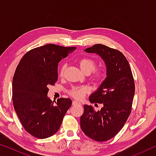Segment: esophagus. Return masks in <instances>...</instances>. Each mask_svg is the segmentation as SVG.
Returning <instances> with one entry per match:
<instances>
[{"instance_id":"1","label":"esophagus","mask_w":156,"mask_h":156,"mask_svg":"<svg viewBox=\"0 0 156 156\" xmlns=\"http://www.w3.org/2000/svg\"><path fill=\"white\" fill-rule=\"evenodd\" d=\"M80 105V102H78V101H76V100H73L72 102V105Z\"/></svg>"}]
</instances>
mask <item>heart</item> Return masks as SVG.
<instances>
[{
  "label": "heart",
  "instance_id": "b5f03b06",
  "mask_svg": "<svg viewBox=\"0 0 156 156\" xmlns=\"http://www.w3.org/2000/svg\"><path fill=\"white\" fill-rule=\"evenodd\" d=\"M78 65L80 69L85 74H90L91 73V80L96 83H100L104 80L105 78V72L102 69H96L97 63L95 60L91 58L85 57L79 60ZM66 65H62L60 69L59 76L60 77H63L65 74ZM90 89L87 86H75L69 90V94L71 96L77 100L83 99L85 95L89 93Z\"/></svg>",
  "mask_w": 156,
  "mask_h": 156
}]
</instances>
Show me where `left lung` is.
<instances>
[{
  "label": "left lung",
  "mask_w": 156,
  "mask_h": 156,
  "mask_svg": "<svg viewBox=\"0 0 156 156\" xmlns=\"http://www.w3.org/2000/svg\"><path fill=\"white\" fill-rule=\"evenodd\" d=\"M98 54L106 64L107 77L89 97L91 103L103 105L96 112L91 105H84L80 117L83 133L98 142L113 138L119 132L131 112L135 83L129 62L121 51L102 44L84 49Z\"/></svg>",
  "instance_id": "obj_1"
}]
</instances>
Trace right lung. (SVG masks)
Instances as JSON below:
<instances>
[{
  "label": "right lung",
  "instance_id": "obj_1",
  "mask_svg": "<svg viewBox=\"0 0 156 156\" xmlns=\"http://www.w3.org/2000/svg\"><path fill=\"white\" fill-rule=\"evenodd\" d=\"M76 47L47 44L30 50L22 57L12 83L14 109L24 129L35 138H49L58 131L72 102L47 97L49 86L58 80V65L75 51Z\"/></svg>",
  "mask_w": 156,
  "mask_h": 156
}]
</instances>
